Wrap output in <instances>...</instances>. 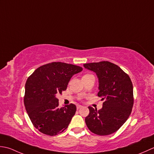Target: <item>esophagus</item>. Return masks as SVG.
Here are the masks:
<instances>
[{"label":"esophagus","instance_id":"1","mask_svg":"<svg viewBox=\"0 0 154 154\" xmlns=\"http://www.w3.org/2000/svg\"><path fill=\"white\" fill-rule=\"evenodd\" d=\"M77 109H80L81 108H82V106H81V105H77Z\"/></svg>","mask_w":154,"mask_h":154}]
</instances>
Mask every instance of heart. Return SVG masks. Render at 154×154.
Returning <instances> with one entry per match:
<instances>
[{"label":"heart","mask_w":154,"mask_h":154,"mask_svg":"<svg viewBox=\"0 0 154 154\" xmlns=\"http://www.w3.org/2000/svg\"><path fill=\"white\" fill-rule=\"evenodd\" d=\"M89 75H90V74H86V75H84V76H89Z\"/></svg>","instance_id":"1"}]
</instances>
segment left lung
Returning <instances> with one entry per match:
<instances>
[{
    "instance_id": "left-lung-1",
    "label": "left lung",
    "mask_w": 154,
    "mask_h": 154,
    "mask_svg": "<svg viewBox=\"0 0 154 154\" xmlns=\"http://www.w3.org/2000/svg\"><path fill=\"white\" fill-rule=\"evenodd\" d=\"M98 78V96L103 100L102 109L89 106L85 118L87 127L94 134L106 136L120 129L129 118L134 105L133 85L129 76L108 61L84 64Z\"/></svg>"
}]
</instances>
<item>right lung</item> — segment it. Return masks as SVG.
<instances>
[{
  "label": "right lung",
  "mask_w": 154,
  "mask_h": 154,
  "mask_svg": "<svg viewBox=\"0 0 154 154\" xmlns=\"http://www.w3.org/2000/svg\"><path fill=\"white\" fill-rule=\"evenodd\" d=\"M82 68L52 62L38 68L25 84L24 103L34 126L40 132L56 136L66 129L76 111L73 103L58 108L56 94L67 88L68 82Z\"/></svg>",
  "instance_id": "1"
}]
</instances>
